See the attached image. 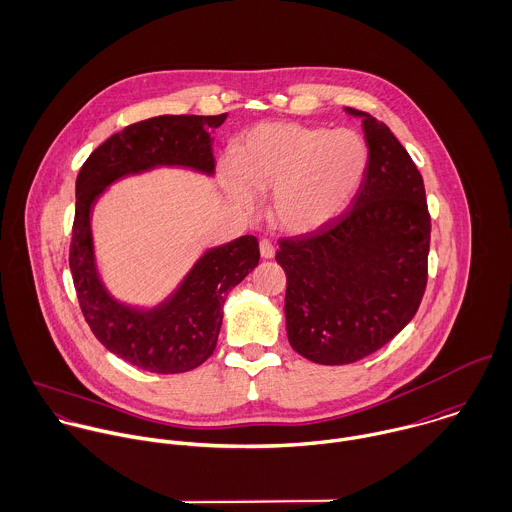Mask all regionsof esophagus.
I'll use <instances>...</instances> for the list:
<instances>
[{
  "label": "esophagus",
  "mask_w": 512,
  "mask_h": 512,
  "mask_svg": "<svg viewBox=\"0 0 512 512\" xmlns=\"http://www.w3.org/2000/svg\"><path fill=\"white\" fill-rule=\"evenodd\" d=\"M259 251H261V257H263V259H273V257H275V247H273L271 241H267V239H263V241L259 243Z\"/></svg>",
  "instance_id": "1"
}]
</instances>
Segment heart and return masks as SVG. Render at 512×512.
Segmentation results:
<instances>
[{"mask_svg":"<svg viewBox=\"0 0 512 512\" xmlns=\"http://www.w3.org/2000/svg\"><path fill=\"white\" fill-rule=\"evenodd\" d=\"M367 147L351 129L261 123L235 147V167H223V187L243 211L269 195L275 229L305 235L333 221L355 195Z\"/></svg>","mask_w":512,"mask_h":512,"instance_id":"b5f03b06","label":"heart"}]
</instances>
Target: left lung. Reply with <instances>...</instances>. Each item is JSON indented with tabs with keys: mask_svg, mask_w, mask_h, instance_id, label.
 I'll return each mask as SVG.
<instances>
[{
	"mask_svg": "<svg viewBox=\"0 0 512 512\" xmlns=\"http://www.w3.org/2000/svg\"><path fill=\"white\" fill-rule=\"evenodd\" d=\"M369 149L351 207L321 229L279 241L291 347L319 365H349L415 317L427 287L431 217L423 177L393 131L365 111Z\"/></svg>",
	"mask_w": 512,
	"mask_h": 512,
	"instance_id": "1",
	"label": "left lung"
}]
</instances>
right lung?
<instances>
[{"mask_svg":"<svg viewBox=\"0 0 512 512\" xmlns=\"http://www.w3.org/2000/svg\"><path fill=\"white\" fill-rule=\"evenodd\" d=\"M221 115H159L111 135L83 163L75 181L69 269L79 307L99 343L149 373H185L215 351L227 293L259 263V243L243 235L199 255L179 285L157 305L119 301L105 285L93 245L91 211L117 181L159 167L215 173L213 133Z\"/></svg>","mask_w":512,"mask_h":512,"instance_id":"add662e5","label":"right lung"}]
</instances>
